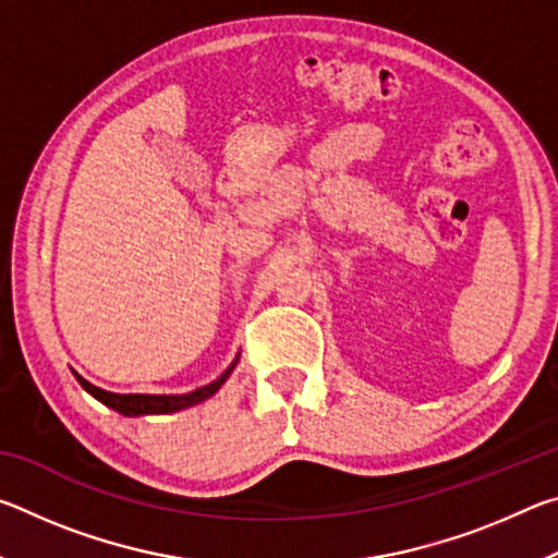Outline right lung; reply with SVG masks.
I'll list each match as a JSON object with an SVG mask.
<instances>
[{"label": "right lung", "instance_id": "1", "mask_svg": "<svg viewBox=\"0 0 558 558\" xmlns=\"http://www.w3.org/2000/svg\"><path fill=\"white\" fill-rule=\"evenodd\" d=\"M239 362V359H235ZM235 362L226 369L219 379L202 386V389L196 391H189V393H182V396H155V393H112V391H102L98 389V386H93L90 381L83 379V376L75 374V379H78V384L86 389L93 399H98L100 403H106L108 409L118 411L122 415H157V413H174V411H182V409H189V405H196L209 399V396H214L216 391L221 389L223 381L229 379V374L233 372Z\"/></svg>", "mask_w": 558, "mask_h": 558}]
</instances>
